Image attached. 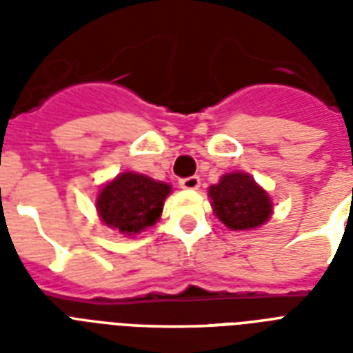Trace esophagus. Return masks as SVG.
<instances>
[{
  "label": "esophagus",
  "mask_w": 353,
  "mask_h": 353,
  "mask_svg": "<svg viewBox=\"0 0 353 353\" xmlns=\"http://www.w3.org/2000/svg\"><path fill=\"white\" fill-rule=\"evenodd\" d=\"M179 187L183 190H198L199 188V177L198 176H190V177H185L179 181Z\"/></svg>",
  "instance_id": "1"
}]
</instances>
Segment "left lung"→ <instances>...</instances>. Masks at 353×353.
Here are the masks:
<instances>
[{
    "label": "left lung",
    "mask_w": 353,
    "mask_h": 353,
    "mask_svg": "<svg viewBox=\"0 0 353 353\" xmlns=\"http://www.w3.org/2000/svg\"><path fill=\"white\" fill-rule=\"evenodd\" d=\"M216 218L231 231L260 229L273 216V201L265 188L245 172H229L209 187Z\"/></svg>",
    "instance_id": "obj_1"
}]
</instances>
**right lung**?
Returning a JSON list of instances; mask_svg holds the SVG:
<instances>
[{"instance_id": "obj_1", "label": "right lung", "mask_w": 353, "mask_h": 353, "mask_svg": "<svg viewBox=\"0 0 353 353\" xmlns=\"http://www.w3.org/2000/svg\"><path fill=\"white\" fill-rule=\"evenodd\" d=\"M172 187L137 172H121L97 194V214L106 227L133 238L155 225Z\"/></svg>"}]
</instances>
